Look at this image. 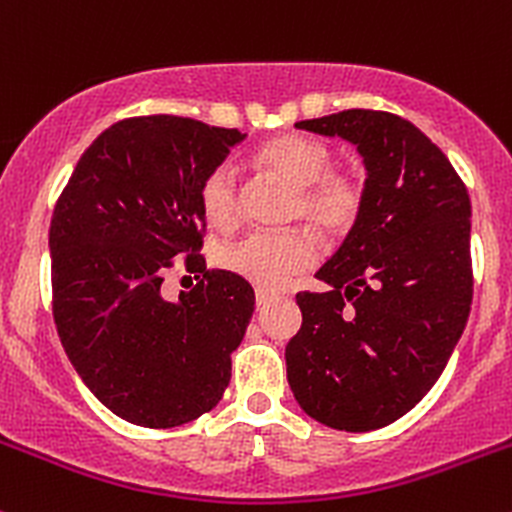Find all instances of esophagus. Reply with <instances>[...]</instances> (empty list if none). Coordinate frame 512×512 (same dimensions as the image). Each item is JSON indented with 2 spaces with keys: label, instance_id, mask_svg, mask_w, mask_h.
Listing matches in <instances>:
<instances>
[{
  "label": "esophagus",
  "instance_id": "1",
  "mask_svg": "<svg viewBox=\"0 0 512 512\" xmlns=\"http://www.w3.org/2000/svg\"><path fill=\"white\" fill-rule=\"evenodd\" d=\"M255 302L257 307H265V304L272 302V292H267V289H255Z\"/></svg>",
  "mask_w": 512,
  "mask_h": 512
}]
</instances>
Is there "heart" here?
I'll return each mask as SVG.
<instances>
[{
  "instance_id": "1",
  "label": "heart",
  "mask_w": 512,
  "mask_h": 512,
  "mask_svg": "<svg viewBox=\"0 0 512 512\" xmlns=\"http://www.w3.org/2000/svg\"><path fill=\"white\" fill-rule=\"evenodd\" d=\"M257 163L292 185L289 218H302L322 235H344L364 210V180L349 170H329L332 151L327 143L307 136L275 138L257 151ZM198 198L210 225L220 230L235 225L240 213L235 168L227 163L215 165L200 183ZM218 260L232 275L257 287L275 289L314 260V245L299 227L255 230L227 242Z\"/></svg>"
}]
</instances>
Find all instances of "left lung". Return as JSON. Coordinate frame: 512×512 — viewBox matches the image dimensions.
I'll return each instance as SVG.
<instances>
[{
	"instance_id": "8db88e82",
	"label": "left lung",
	"mask_w": 512,
	"mask_h": 512,
	"mask_svg": "<svg viewBox=\"0 0 512 512\" xmlns=\"http://www.w3.org/2000/svg\"><path fill=\"white\" fill-rule=\"evenodd\" d=\"M294 126L354 143L366 200L317 272L327 292L297 294L289 389L324 426L374 431L428 394L466 327L471 198L441 148L396 113L349 108Z\"/></svg>"
}]
</instances>
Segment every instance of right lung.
I'll return each instance as SVG.
<instances>
[{"label": "right lung", "mask_w": 512, "mask_h": 512, "mask_svg": "<svg viewBox=\"0 0 512 512\" xmlns=\"http://www.w3.org/2000/svg\"><path fill=\"white\" fill-rule=\"evenodd\" d=\"M245 133L183 116L113 123L84 151L49 227L51 309L66 356L106 409L146 428L208 414L255 312L250 282L200 255V183ZM199 285L159 294L173 256Z\"/></svg>", "instance_id": "right-lung-1"}]
</instances>
